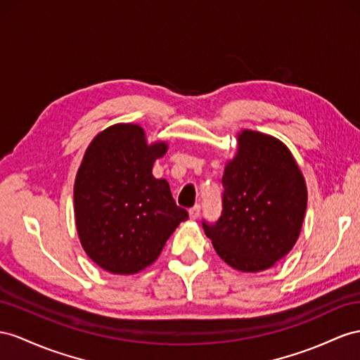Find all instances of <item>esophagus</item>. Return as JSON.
Returning a JSON list of instances; mask_svg holds the SVG:
<instances>
[{
	"label": "esophagus",
	"mask_w": 360,
	"mask_h": 360,
	"mask_svg": "<svg viewBox=\"0 0 360 360\" xmlns=\"http://www.w3.org/2000/svg\"><path fill=\"white\" fill-rule=\"evenodd\" d=\"M188 214H190V219H191V220H196V219L199 217V214H200V205L191 207V208L188 210Z\"/></svg>",
	"instance_id": "34e87169"
}]
</instances>
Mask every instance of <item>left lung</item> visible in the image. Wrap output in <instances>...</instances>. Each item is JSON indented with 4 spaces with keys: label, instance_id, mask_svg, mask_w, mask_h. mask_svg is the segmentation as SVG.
I'll return each instance as SVG.
<instances>
[{
    "label": "left lung",
    "instance_id": "1",
    "mask_svg": "<svg viewBox=\"0 0 360 360\" xmlns=\"http://www.w3.org/2000/svg\"><path fill=\"white\" fill-rule=\"evenodd\" d=\"M222 216L202 220L217 255L242 272H260L297 243L307 188L290 150L255 131L238 134V150L222 178Z\"/></svg>",
    "mask_w": 360,
    "mask_h": 360
}]
</instances>
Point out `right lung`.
<instances>
[{
    "label": "right lung",
    "instance_id": "add662e5",
    "mask_svg": "<svg viewBox=\"0 0 360 360\" xmlns=\"http://www.w3.org/2000/svg\"><path fill=\"white\" fill-rule=\"evenodd\" d=\"M167 144H147L143 127L114 124L91 141L75 182V216L89 259L110 274L150 266L188 213L169 182L152 174Z\"/></svg>",
    "mask_w": 360,
    "mask_h": 360
}]
</instances>
